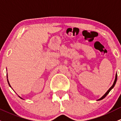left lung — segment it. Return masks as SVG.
I'll list each match as a JSON object with an SVG mask.
<instances>
[{
    "mask_svg": "<svg viewBox=\"0 0 121 121\" xmlns=\"http://www.w3.org/2000/svg\"><path fill=\"white\" fill-rule=\"evenodd\" d=\"M117 74H116V75H115V81H114V82H113V85H112V86H111V87L110 88H109V90H108V91H107V92H106V93L104 95L102 96V97H101V98H99V99H98V101H99V100H101V99H104V98H105V97H106V96L108 94V93H109V92H110V91H111V90L114 87L115 85L116 82H117Z\"/></svg>",
    "mask_w": 121,
    "mask_h": 121,
    "instance_id": "8db88e82",
    "label": "left lung"
}]
</instances>
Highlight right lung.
I'll return each instance as SVG.
<instances>
[{
	"label": "right lung",
	"mask_w": 121,
	"mask_h": 121,
	"mask_svg": "<svg viewBox=\"0 0 121 121\" xmlns=\"http://www.w3.org/2000/svg\"><path fill=\"white\" fill-rule=\"evenodd\" d=\"M7 78H8V74H7ZM8 84H9V86H10V87H11L10 85V84H9V81H8ZM20 97V98H21V97Z\"/></svg>",
	"instance_id": "1"
}]
</instances>
